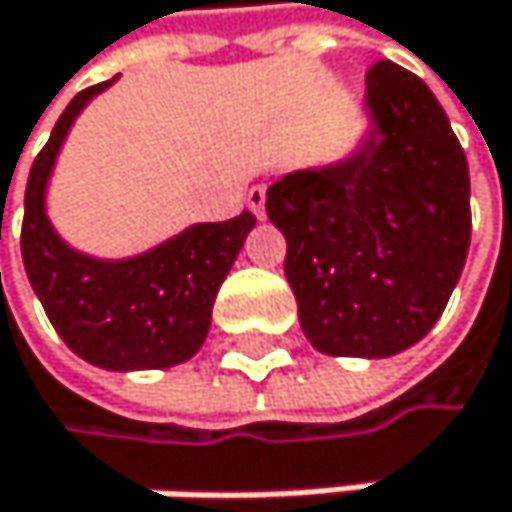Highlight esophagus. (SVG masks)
I'll list each match as a JSON object with an SVG mask.
<instances>
[{
	"instance_id": "1",
	"label": "esophagus",
	"mask_w": 512,
	"mask_h": 512,
	"mask_svg": "<svg viewBox=\"0 0 512 512\" xmlns=\"http://www.w3.org/2000/svg\"><path fill=\"white\" fill-rule=\"evenodd\" d=\"M248 208L258 214V218H264V214H267V187L264 184H254L248 190Z\"/></svg>"
}]
</instances>
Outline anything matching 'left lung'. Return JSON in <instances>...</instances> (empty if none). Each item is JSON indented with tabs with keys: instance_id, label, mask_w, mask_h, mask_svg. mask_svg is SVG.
Returning a JSON list of instances; mask_svg holds the SVG:
<instances>
[{
	"instance_id": "8db88e82",
	"label": "left lung",
	"mask_w": 512,
	"mask_h": 512,
	"mask_svg": "<svg viewBox=\"0 0 512 512\" xmlns=\"http://www.w3.org/2000/svg\"><path fill=\"white\" fill-rule=\"evenodd\" d=\"M378 141L267 190L307 341L328 356L408 350L442 316L470 248V171L433 91L393 61L365 73Z\"/></svg>"
}]
</instances>
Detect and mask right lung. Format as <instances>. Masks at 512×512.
Returning <instances> with one entry per match:
<instances>
[{
  "label": "right lung",
  "mask_w": 512,
  "mask_h": 512,
  "mask_svg": "<svg viewBox=\"0 0 512 512\" xmlns=\"http://www.w3.org/2000/svg\"><path fill=\"white\" fill-rule=\"evenodd\" d=\"M113 79L79 91L39 150L27 196L21 254L33 291L64 344L91 365L134 371L187 362L205 341L211 307L254 214L196 224L131 261H94L67 248L45 218V184L79 110Z\"/></svg>",
  "instance_id": "right-lung-1"
}]
</instances>
